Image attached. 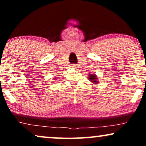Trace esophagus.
<instances>
[{"mask_svg": "<svg viewBox=\"0 0 146 146\" xmlns=\"http://www.w3.org/2000/svg\"><path fill=\"white\" fill-rule=\"evenodd\" d=\"M73 67V68H75V67H76V66H75V65H73V67Z\"/></svg>", "mask_w": 146, "mask_h": 146, "instance_id": "esophagus-1", "label": "esophagus"}]
</instances>
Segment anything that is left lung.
I'll return each mask as SVG.
<instances>
[{
  "mask_svg": "<svg viewBox=\"0 0 146 146\" xmlns=\"http://www.w3.org/2000/svg\"><path fill=\"white\" fill-rule=\"evenodd\" d=\"M88 78L89 79V81L92 83V85H97L99 84L98 78L97 75L96 74H90L88 75Z\"/></svg>",
  "mask_w": 146,
  "mask_h": 146,
  "instance_id": "8db88e82",
  "label": "left lung"
}]
</instances>
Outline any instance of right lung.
<instances>
[{
  "mask_svg": "<svg viewBox=\"0 0 146 146\" xmlns=\"http://www.w3.org/2000/svg\"><path fill=\"white\" fill-rule=\"evenodd\" d=\"M54 80H56V78H54Z\"/></svg>",
  "mask_w": 146,
  "mask_h": 146,
  "instance_id": "obj_1",
  "label": "right lung"
}]
</instances>
